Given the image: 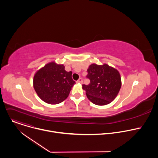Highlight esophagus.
Here are the masks:
<instances>
[{
  "mask_svg": "<svg viewBox=\"0 0 158 158\" xmlns=\"http://www.w3.org/2000/svg\"><path fill=\"white\" fill-rule=\"evenodd\" d=\"M77 83H82V78H79L77 81H76Z\"/></svg>",
  "mask_w": 158,
  "mask_h": 158,
  "instance_id": "1",
  "label": "esophagus"
}]
</instances>
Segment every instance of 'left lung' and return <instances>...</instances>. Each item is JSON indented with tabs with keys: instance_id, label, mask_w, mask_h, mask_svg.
I'll return each mask as SVG.
<instances>
[{
	"instance_id": "1",
	"label": "left lung",
	"mask_w": 158,
	"mask_h": 158,
	"mask_svg": "<svg viewBox=\"0 0 158 158\" xmlns=\"http://www.w3.org/2000/svg\"><path fill=\"white\" fill-rule=\"evenodd\" d=\"M88 85H82L89 101L98 106H104L113 101L121 87V78L119 71L106 64H92L87 69Z\"/></svg>"
}]
</instances>
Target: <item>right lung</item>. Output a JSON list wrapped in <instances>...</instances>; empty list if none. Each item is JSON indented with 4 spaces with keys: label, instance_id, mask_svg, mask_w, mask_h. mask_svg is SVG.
Segmentation results:
<instances>
[{
    "label": "right lung",
    "instance_id": "right-lung-1",
    "mask_svg": "<svg viewBox=\"0 0 158 158\" xmlns=\"http://www.w3.org/2000/svg\"><path fill=\"white\" fill-rule=\"evenodd\" d=\"M75 84L72 72H67L63 64L54 61L39 69L33 79L37 94L43 101L50 104H57L66 99Z\"/></svg>",
    "mask_w": 158,
    "mask_h": 158
}]
</instances>
